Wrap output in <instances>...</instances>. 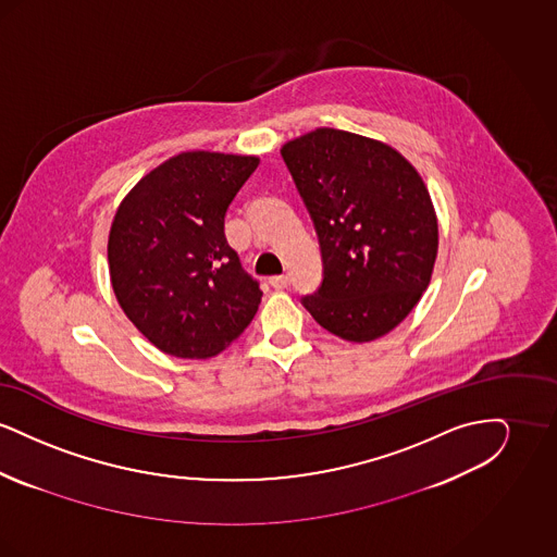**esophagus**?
<instances>
[{"mask_svg":"<svg viewBox=\"0 0 557 557\" xmlns=\"http://www.w3.org/2000/svg\"><path fill=\"white\" fill-rule=\"evenodd\" d=\"M269 284H271L275 290H284V288H288L290 280H288V275H273V277H269Z\"/></svg>","mask_w":557,"mask_h":557,"instance_id":"34e87169","label":"esophagus"}]
</instances>
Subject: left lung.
Wrapping results in <instances>:
<instances>
[{"instance_id": "8db88e82", "label": "left lung", "mask_w": 557, "mask_h": 557, "mask_svg": "<svg viewBox=\"0 0 557 557\" xmlns=\"http://www.w3.org/2000/svg\"><path fill=\"white\" fill-rule=\"evenodd\" d=\"M282 159L323 261L305 309L348 343L388 334L422 298L438 252V221L420 173L388 144L330 127L284 144Z\"/></svg>"}]
</instances>
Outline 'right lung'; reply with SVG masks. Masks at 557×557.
Segmentation results:
<instances>
[{"mask_svg":"<svg viewBox=\"0 0 557 557\" xmlns=\"http://www.w3.org/2000/svg\"><path fill=\"white\" fill-rule=\"evenodd\" d=\"M257 157L194 150L164 160L116 209L108 267L133 325L166 355L207 359L255 318L263 292L225 238V212Z\"/></svg>","mask_w":557,"mask_h":557,"instance_id":"1","label":"right lung"}]
</instances>
